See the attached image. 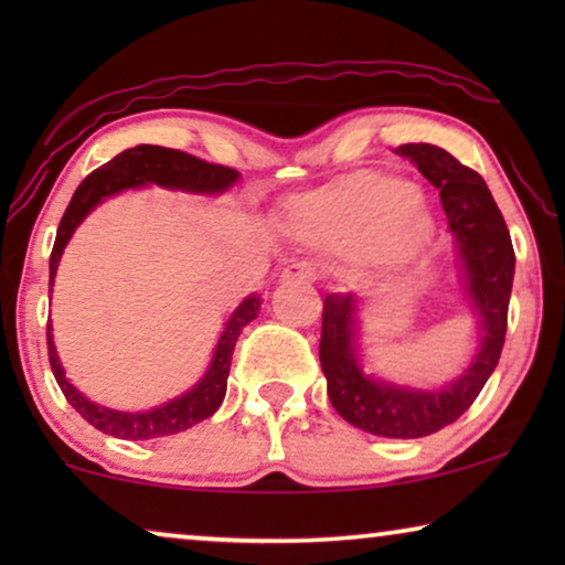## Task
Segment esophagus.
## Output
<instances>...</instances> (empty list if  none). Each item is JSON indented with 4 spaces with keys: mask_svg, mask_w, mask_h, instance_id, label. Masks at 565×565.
<instances>
[{
    "mask_svg": "<svg viewBox=\"0 0 565 565\" xmlns=\"http://www.w3.org/2000/svg\"><path fill=\"white\" fill-rule=\"evenodd\" d=\"M316 280V269L306 262H298V265H290L282 269L280 282H313Z\"/></svg>",
    "mask_w": 565,
    "mask_h": 565,
    "instance_id": "34e87169",
    "label": "esophagus"
}]
</instances>
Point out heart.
Listing matches in <instances>:
<instances>
[{
  "mask_svg": "<svg viewBox=\"0 0 565 565\" xmlns=\"http://www.w3.org/2000/svg\"><path fill=\"white\" fill-rule=\"evenodd\" d=\"M282 226L308 246L360 252L377 273L414 265L437 234V218L424 195L383 172H352L292 198L282 211Z\"/></svg>",
  "mask_w": 565,
  "mask_h": 565,
  "instance_id": "1",
  "label": "heart"
}]
</instances>
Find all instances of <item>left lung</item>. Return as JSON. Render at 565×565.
<instances>
[{
  "instance_id": "left-lung-1",
  "label": "left lung",
  "mask_w": 565,
  "mask_h": 565,
  "mask_svg": "<svg viewBox=\"0 0 565 565\" xmlns=\"http://www.w3.org/2000/svg\"><path fill=\"white\" fill-rule=\"evenodd\" d=\"M412 161L439 190L450 223L460 296L476 319V350L462 373L445 385L393 383L365 373L360 360L362 298L329 292L323 298L319 358L331 406L344 422L375 437L416 439L435 435L466 414L499 365L514 282L512 236L483 177L431 143H406Z\"/></svg>"
}]
</instances>
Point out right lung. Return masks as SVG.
<instances>
[{
    "label": "right lung",
    "instance_id": "1",
    "mask_svg": "<svg viewBox=\"0 0 565 565\" xmlns=\"http://www.w3.org/2000/svg\"><path fill=\"white\" fill-rule=\"evenodd\" d=\"M236 169L207 164L203 159L190 157L184 151L164 149V146L141 143L134 149L120 151L118 157L107 161L99 169H95L79 188H76L72 203H68L64 218L58 223L56 244L51 252V277H49V292L53 290V280H56L58 262L64 257L66 244L72 242L74 231L82 226L84 218L115 195L128 190H143L149 184L157 188L188 192V195H223L238 182ZM262 306V296L252 292L242 303L234 308L228 316L226 327H223L218 342H215L213 358L207 362L205 373L200 381L188 388L180 396H174L167 404L146 408V412H118V408L103 406L97 401L84 396L76 385L66 377V370L61 365V358L53 344V327L49 321V360L53 377H56L58 388L64 391L68 404L87 419L92 427L105 431V435L120 437V439H157L169 437L177 431H184L195 427L207 416L215 414V408L223 404L231 370V354H234L236 339L242 334L246 323L257 319Z\"/></svg>",
    "mask_w": 565,
    "mask_h": 565
}]
</instances>
